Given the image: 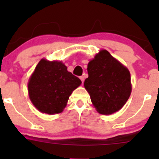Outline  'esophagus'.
Returning <instances> with one entry per match:
<instances>
[{
  "label": "esophagus",
  "instance_id": "1",
  "mask_svg": "<svg viewBox=\"0 0 159 159\" xmlns=\"http://www.w3.org/2000/svg\"><path fill=\"white\" fill-rule=\"evenodd\" d=\"M80 79H81V82H82V84H83V82H84V76H81V77H80Z\"/></svg>",
  "mask_w": 159,
  "mask_h": 159
}]
</instances>
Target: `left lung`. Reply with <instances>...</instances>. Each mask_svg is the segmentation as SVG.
<instances>
[{
    "label": "left lung",
    "instance_id": "obj_1",
    "mask_svg": "<svg viewBox=\"0 0 159 159\" xmlns=\"http://www.w3.org/2000/svg\"><path fill=\"white\" fill-rule=\"evenodd\" d=\"M84 89L102 115H111L125 105L131 93L129 69L106 50H100L88 64Z\"/></svg>",
    "mask_w": 159,
    "mask_h": 159
}]
</instances>
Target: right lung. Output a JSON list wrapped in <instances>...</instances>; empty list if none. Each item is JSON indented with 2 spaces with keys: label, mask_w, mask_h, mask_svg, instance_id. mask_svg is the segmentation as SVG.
Instances as JSON below:
<instances>
[{
  "label": "right lung",
  "mask_w": 159,
  "mask_h": 159,
  "mask_svg": "<svg viewBox=\"0 0 159 159\" xmlns=\"http://www.w3.org/2000/svg\"><path fill=\"white\" fill-rule=\"evenodd\" d=\"M81 81L72 75L61 61L41 59L28 83L30 102L42 113L54 115L63 111L74 90Z\"/></svg>",
  "instance_id": "obj_1"
}]
</instances>
